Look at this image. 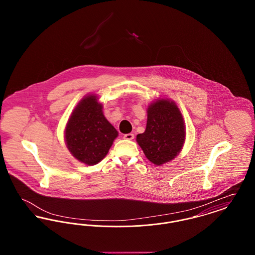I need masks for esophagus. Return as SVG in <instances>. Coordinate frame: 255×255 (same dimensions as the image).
<instances>
[{
  "instance_id": "1",
  "label": "esophagus",
  "mask_w": 255,
  "mask_h": 255,
  "mask_svg": "<svg viewBox=\"0 0 255 255\" xmlns=\"http://www.w3.org/2000/svg\"><path fill=\"white\" fill-rule=\"evenodd\" d=\"M133 137H134V135H133V133H125L124 135H123V138H125V139H128V140H132L133 139Z\"/></svg>"
}]
</instances>
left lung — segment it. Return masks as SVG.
Masks as SVG:
<instances>
[{
	"label": "left lung",
	"mask_w": 255,
	"mask_h": 255,
	"mask_svg": "<svg viewBox=\"0 0 255 255\" xmlns=\"http://www.w3.org/2000/svg\"><path fill=\"white\" fill-rule=\"evenodd\" d=\"M184 139V122L177 105L166 99L152 103L147 110L145 132L136 135L146 158L156 165L168 162L181 152Z\"/></svg>",
	"instance_id": "obj_1"
}]
</instances>
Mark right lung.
Listing matches in <instances>:
<instances>
[{
  "label": "right lung",
  "instance_id": "obj_1",
  "mask_svg": "<svg viewBox=\"0 0 255 255\" xmlns=\"http://www.w3.org/2000/svg\"><path fill=\"white\" fill-rule=\"evenodd\" d=\"M118 131L103 115L102 105L90 95L73 112L65 132L66 143L74 158L94 165L105 158Z\"/></svg>",
  "mask_w": 255,
  "mask_h": 255
}]
</instances>
